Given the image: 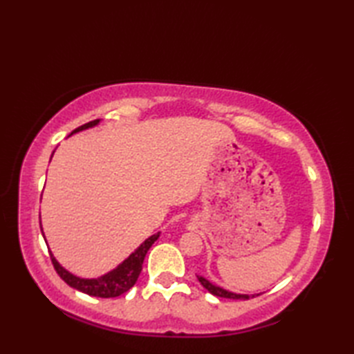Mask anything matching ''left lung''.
I'll list each match as a JSON object with an SVG mask.
<instances>
[{"instance_id": "obj_1", "label": "left lung", "mask_w": 354, "mask_h": 354, "mask_svg": "<svg viewBox=\"0 0 354 354\" xmlns=\"http://www.w3.org/2000/svg\"><path fill=\"white\" fill-rule=\"evenodd\" d=\"M198 280L199 283L204 286V288L212 293V295L214 297H221V298H230V299H250V298H254L260 295V293H236V292H231V290H227L221 288V286H217L214 283H212L209 280H207L205 277L202 275H198Z\"/></svg>"}]
</instances>
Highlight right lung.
<instances>
[{
  "label": "right lung",
  "mask_w": 354,
  "mask_h": 354,
  "mask_svg": "<svg viewBox=\"0 0 354 354\" xmlns=\"http://www.w3.org/2000/svg\"><path fill=\"white\" fill-rule=\"evenodd\" d=\"M99 123H100V120H93V122H89L84 126H79L77 129H74L70 135L86 131V129H89V127H94ZM53 153H51V156H53ZM39 225H41V214H39ZM41 231H42V227H41ZM161 232H156V234L147 237L145 242H142L137 248V250H135L129 255V257L120 263L117 268L111 269L109 272L103 274L97 278H82V277L71 274L70 270H66L64 266H61V263L56 260L55 255H53V252L50 251V248H48V252H50V259L53 261V266H55V269H56V272L66 284L70 286V288L84 292V293H86V295H91V297L114 298V297H120L122 293L127 292L135 283H137L146 254L150 250V246L156 242ZM42 236H44V231H42ZM44 239H45V236H44ZM45 243H47V239H45Z\"/></svg>",
  "instance_id": "obj_1"
}]
</instances>
